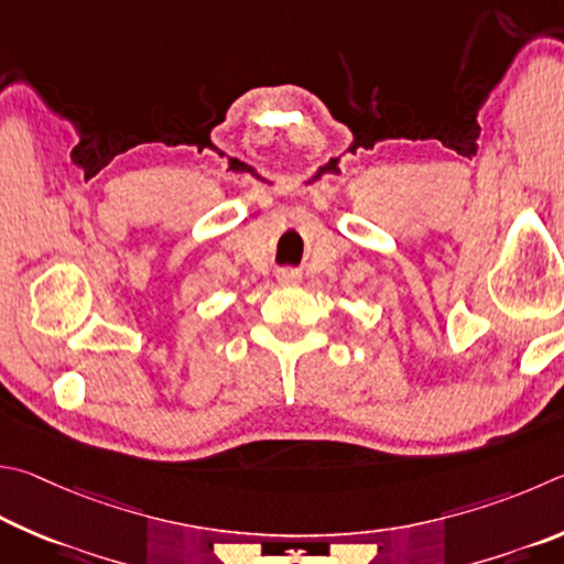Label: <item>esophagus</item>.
<instances>
[{
    "label": "esophagus",
    "instance_id": "obj_1",
    "mask_svg": "<svg viewBox=\"0 0 564 564\" xmlns=\"http://www.w3.org/2000/svg\"><path fill=\"white\" fill-rule=\"evenodd\" d=\"M276 280H280V284H297L300 282V272L282 270L280 274H276Z\"/></svg>",
    "mask_w": 564,
    "mask_h": 564
}]
</instances>
